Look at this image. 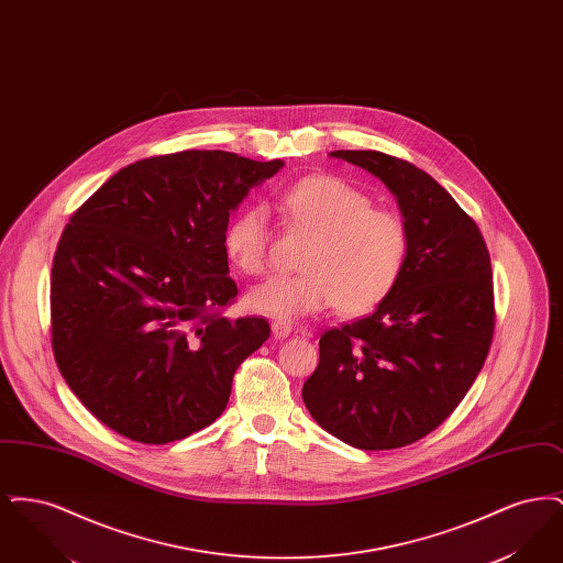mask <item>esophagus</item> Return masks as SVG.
<instances>
[{
	"label": "esophagus",
	"instance_id": "esophagus-1",
	"mask_svg": "<svg viewBox=\"0 0 563 563\" xmlns=\"http://www.w3.org/2000/svg\"><path fill=\"white\" fill-rule=\"evenodd\" d=\"M291 331H294V324L287 321H274L272 322V333H274V338H287V335H291Z\"/></svg>",
	"mask_w": 563,
	"mask_h": 563
}]
</instances>
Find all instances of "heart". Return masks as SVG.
<instances>
[{"label":"heart","mask_w":563,"mask_h":563,"mask_svg":"<svg viewBox=\"0 0 563 563\" xmlns=\"http://www.w3.org/2000/svg\"><path fill=\"white\" fill-rule=\"evenodd\" d=\"M287 223L310 234L297 276H272L246 295L264 317L294 321L338 306L342 314L372 312L401 280L409 257V230L401 214L375 209L374 200L331 175L306 177L285 189ZM268 214L246 207L223 232V251L242 274L268 266Z\"/></svg>","instance_id":"obj_1"}]
</instances>
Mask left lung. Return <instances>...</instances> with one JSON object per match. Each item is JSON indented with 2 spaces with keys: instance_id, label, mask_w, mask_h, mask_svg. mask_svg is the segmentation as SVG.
I'll use <instances>...</instances> for the list:
<instances>
[{
  "instance_id": "obj_1",
  "label": "left lung",
  "mask_w": 563,
  "mask_h": 563,
  "mask_svg": "<svg viewBox=\"0 0 563 563\" xmlns=\"http://www.w3.org/2000/svg\"><path fill=\"white\" fill-rule=\"evenodd\" d=\"M331 156L395 194L411 246L397 289L369 317L322 333L301 397L340 441L397 450L437 429L482 372L494 335L489 253L477 223L422 168L372 150Z\"/></svg>"
}]
</instances>
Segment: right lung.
I'll return each instance as SVG.
<instances>
[{"mask_svg":"<svg viewBox=\"0 0 563 563\" xmlns=\"http://www.w3.org/2000/svg\"><path fill=\"white\" fill-rule=\"evenodd\" d=\"M285 166L221 150L134 162L65 225L51 278L56 365L106 427L145 445L223 413L266 319L223 317L239 295L223 232L249 189Z\"/></svg>","mask_w":563,"mask_h":563,"instance_id":"1","label":"right lung"}]
</instances>
